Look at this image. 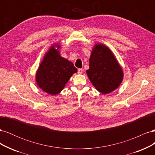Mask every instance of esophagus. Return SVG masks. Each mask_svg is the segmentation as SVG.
Returning a JSON list of instances; mask_svg holds the SVG:
<instances>
[{"instance_id":"34e87169","label":"esophagus","mask_w":155,"mask_h":155,"mask_svg":"<svg viewBox=\"0 0 155 155\" xmlns=\"http://www.w3.org/2000/svg\"><path fill=\"white\" fill-rule=\"evenodd\" d=\"M78 73L79 74H81L83 73V69H81V68H79V69H78Z\"/></svg>"}]
</instances>
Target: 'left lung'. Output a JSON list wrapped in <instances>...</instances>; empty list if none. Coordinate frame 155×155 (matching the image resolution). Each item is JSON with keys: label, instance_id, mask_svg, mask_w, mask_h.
<instances>
[{"label": "left lung", "instance_id": "left-lung-1", "mask_svg": "<svg viewBox=\"0 0 155 155\" xmlns=\"http://www.w3.org/2000/svg\"><path fill=\"white\" fill-rule=\"evenodd\" d=\"M87 76L93 85L101 93L106 94L118 88L123 80V71L109 48L97 44L89 59Z\"/></svg>", "mask_w": 155, "mask_h": 155}]
</instances>
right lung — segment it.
<instances>
[{
    "label": "right lung",
    "mask_w": 155,
    "mask_h": 155,
    "mask_svg": "<svg viewBox=\"0 0 155 155\" xmlns=\"http://www.w3.org/2000/svg\"><path fill=\"white\" fill-rule=\"evenodd\" d=\"M77 71L72 62L62 58L59 51L51 46L37 70L36 82L45 92L56 95L63 90L70 77Z\"/></svg>",
    "instance_id": "1"
}]
</instances>
